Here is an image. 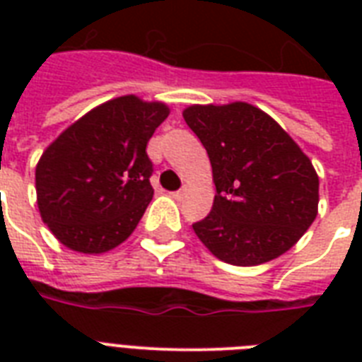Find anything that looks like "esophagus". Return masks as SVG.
<instances>
[{
	"label": "esophagus",
	"instance_id": "1",
	"mask_svg": "<svg viewBox=\"0 0 362 362\" xmlns=\"http://www.w3.org/2000/svg\"><path fill=\"white\" fill-rule=\"evenodd\" d=\"M170 197L176 199V201H180V199L186 197V189H180V192H173V193H170Z\"/></svg>",
	"mask_w": 362,
	"mask_h": 362
}]
</instances>
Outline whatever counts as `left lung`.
Instances as JSON below:
<instances>
[{"instance_id":"8db88e82","label":"left lung","mask_w":362,"mask_h":362,"mask_svg":"<svg viewBox=\"0 0 362 362\" xmlns=\"http://www.w3.org/2000/svg\"><path fill=\"white\" fill-rule=\"evenodd\" d=\"M189 129L206 148L214 204L193 231L212 255L237 267L280 257L317 216L320 178L280 124L244 101L192 105Z\"/></svg>"}]
</instances>
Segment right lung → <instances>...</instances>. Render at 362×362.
Returning <instances> with one entry per match:
<instances>
[{"label": "right lung", "instance_id": "1", "mask_svg": "<svg viewBox=\"0 0 362 362\" xmlns=\"http://www.w3.org/2000/svg\"><path fill=\"white\" fill-rule=\"evenodd\" d=\"M167 116L161 101L122 95L86 112L42 152L37 206L65 247L105 253L135 231L153 197L146 144Z\"/></svg>", "mask_w": 362, "mask_h": 362}]
</instances>
